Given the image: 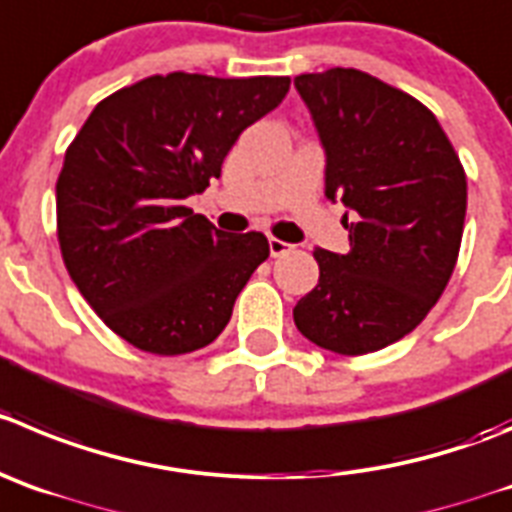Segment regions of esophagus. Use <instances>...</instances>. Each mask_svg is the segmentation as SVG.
<instances>
[{
  "mask_svg": "<svg viewBox=\"0 0 512 512\" xmlns=\"http://www.w3.org/2000/svg\"><path fill=\"white\" fill-rule=\"evenodd\" d=\"M267 245H270V255L272 257H283L285 252L293 250V245H288V242L278 240V237H270V240H267Z\"/></svg>",
  "mask_w": 512,
  "mask_h": 512,
  "instance_id": "34e87169",
  "label": "esophagus"
}]
</instances>
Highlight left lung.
<instances>
[{
  "mask_svg": "<svg viewBox=\"0 0 512 512\" xmlns=\"http://www.w3.org/2000/svg\"><path fill=\"white\" fill-rule=\"evenodd\" d=\"M326 151V197L348 209L346 255L315 250L318 285L293 308L298 331L341 356L412 333L450 283L467 179L417 98L353 68L295 78Z\"/></svg>",
  "mask_w": 512,
  "mask_h": 512,
  "instance_id": "left-lung-1",
  "label": "left lung"
}]
</instances>
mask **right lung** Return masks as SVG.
Returning <instances> with one entry per match:
<instances>
[{"label": "right lung", "instance_id": "add662e5", "mask_svg": "<svg viewBox=\"0 0 512 512\" xmlns=\"http://www.w3.org/2000/svg\"><path fill=\"white\" fill-rule=\"evenodd\" d=\"M288 88L270 75H151L83 123L55 186L57 240L73 283L123 341L179 356L224 331L270 245L262 232H222L186 199L219 179L240 133Z\"/></svg>", "mask_w": 512, "mask_h": 512}]
</instances>
